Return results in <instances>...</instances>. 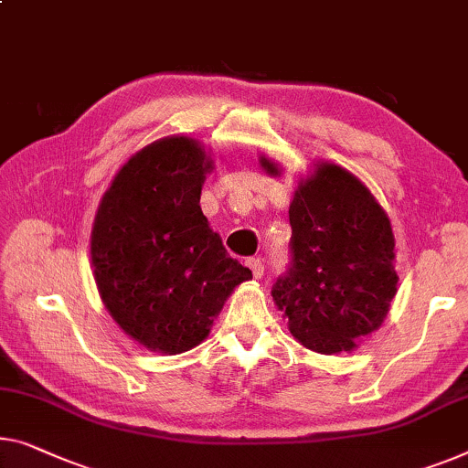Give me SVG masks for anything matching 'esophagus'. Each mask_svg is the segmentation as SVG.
<instances>
[{"instance_id":"obj_1","label":"esophagus","mask_w":468,"mask_h":468,"mask_svg":"<svg viewBox=\"0 0 468 468\" xmlns=\"http://www.w3.org/2000/svg\"><path fill=\"white\" fill-rule=\"evenodd\" d=\"M246 264L250 267V271H252L254 277H261L264 273V264H262L261 258H248Z\"/></svg>"}]
</instances>
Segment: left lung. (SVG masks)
<instances>
[{
	"label": "left lung",
	"mask_w": 468,
	"mask_h": 468,
	"mask_svg": "<svg viewBox=\"0 0 468 468\" xmlns=\"http://www.w3.org/2000/svg\"><path fill=\"white\" fill-rule=\"evenodd\" d=\"M271 176L279 167L267 157ZM290 267L271 296L298 343L334 355L378 330L397 294L390 220L357 176L317 164L290 204Z\"/></svg>",
	"instance_id": "1"
}]
</instances>
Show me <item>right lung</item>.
Returning a JSON list of instances; mask_svg holds the SVG:
<instances>
[{
    "label": "right lung",
    "mask_w": 468,
    "mask_h": 468,
    "mask_svg": "<svg viewBox=\"0 0 468 468\" xmlns=\"http://www.w3.org/2000/svg\"><path fill=\"white\" fill-rule=\"evenodd\" d=\"M210 170L195 138H162L123 164L96 212L90 254L99 294L149 351L178 355L204 343L231 292L252 279L201 212Z\"/></svg>",
    "instance_id": "obj_1"
}]
</instances>
